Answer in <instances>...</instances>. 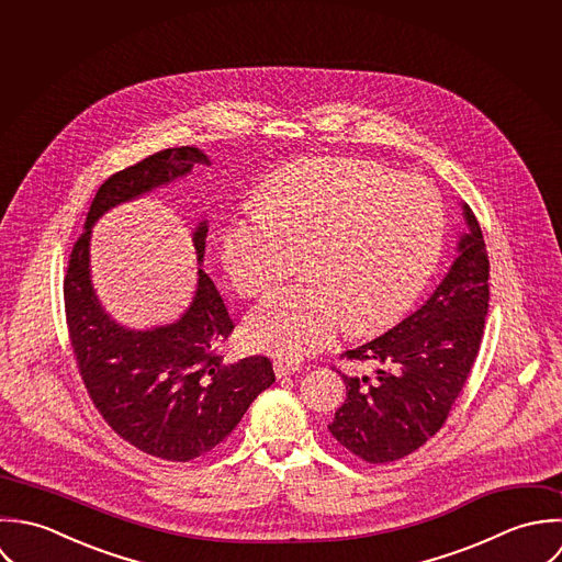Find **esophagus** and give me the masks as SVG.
Listing matches in <instances>:
<instances>
[{
    "instance_id": "1",
    "label": "esophagus",
    "mask_w": 562,
    "mask_h": 562,
    "mask_svg": "<svg viewBox=\"0 0 562 562\" xmlns=\"http://www.w3.org/2000/svg\"><path fill=\"white\" fill-rule=\"evenodd\" d=\"M273 369H276L278 378H284V375H291V373L300 371L302 364H300V360H293V358H276Z\"/></svg>"
}]
</instances>
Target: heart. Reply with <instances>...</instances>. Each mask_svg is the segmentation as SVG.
<instances>
[{"label":"heart","mask_w":562,"mask_h":562,"mask_svg":"<svg viewBox=\"0 0 562 562\" xmlns=\"http://www.w3.org/2000/svg\"><path fill=\"white\" fill-rule=\"evenodd\" d=\"M224 234L234 286L273 291L297 269L306 280L273 293L247 322L249 340L295 358L326 347L349 324L378 333L428 286L446 245V204L424 178L360 158H308L273 173Z\"/></svg>","instance_id":"obj_1"}]
</instances>
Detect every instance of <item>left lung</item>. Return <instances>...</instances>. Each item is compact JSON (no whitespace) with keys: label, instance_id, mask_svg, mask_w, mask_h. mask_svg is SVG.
<instances>
[{"label":"left lung","instance_id":"obj_1","mask_svg":"<svg viewBox=\"0 0 562 562\" xmlns=\"http://www.w3.org/2000/svg\"><path fill=\"white\" fill-rule=\"evenodd\" d=\"M469 234L446 280L395 328L340 353L347 400L330 435L369 464L400 460L432 439L460 397L477 358L488 313V256L464 204Z\"/></svg>","mask_w":562,"mask_h":562}]
</instances>
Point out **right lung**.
Listing matches in <instances>:
<instances>
[{
    "instance_id": "1",
    "label": "right lung",
    "mask_w": 562,
    "mask_h": 562,
    "mask_svg": "<svg viewBox=\"0 0 562 562\" xmlns=\"http://www.w3.org/2000/svg\"><path fill=\"white\" fill-rule=\"evenodd\" d=\"M209 162L195 147H169L113 173L95 193L63 282L69 342L87 393L114 435L149 456L189 462L217 448L249 404L276 382L267 356L225 362L222 345L234 330L224 300L206 271L180 322L145 333L125 330L100 306L89 276L91 225L109 209ZM206 222L193 243L206 249Z\"/></svg>"
}]
</instances>
